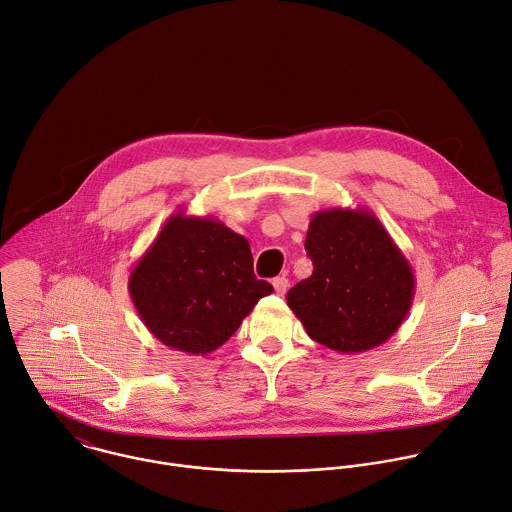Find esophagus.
Segmentation results:
<instances>
[{"mask_svg":"<svg viewBox=\"0 0 512 512\" xmlns=\"http://www.w3.org/2000/svg\"><path fill=\"white\" fill-rule=\"evenodd\" d=\"M273 287H275L277 295H285V291H287V287H289L287 277H275V279H273Z\"/></svg>","mask_w":512,"mask_h":512,"instance_id":"esophagus-1","label":"esophagus"}]
</instances>
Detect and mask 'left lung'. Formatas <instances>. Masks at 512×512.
Wrapping results in <instances>:
<instances>
[{
    "label": "left lung",
    "instance_id": "left-lung-1",
    "mask_svg": "<svg viewBox=\"0 0 512 512\" xmlns=\"http://www.w3.org/2000/svg\"><path fill=\"white\" fill-rule=\"evenodd\" d=\"M305 249L313 273L287 293V305L317 344L342 354L382 346L406 319L414 271L368 209L317 211Z\"/></svg>",
    "mask_w": 512,
    "mask_h": 512
}]
</instances>
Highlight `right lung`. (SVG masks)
<instances>
[{
  "label": "right lung",
  "mask_w": 512,
  "mask_h": 512,
  "mask_svg": "<svg viewBox=\"0 0 512 512\" xmlns=\"http://www.w3.org/2000/svg\"><path fill=\"white\" fill-rule=\"evenodd\" d=\"M132 303L164 346L191 356L219 350L273 293L253 273L249 241L213 217H170L128 277Z\"/></svg>",
  "instance_id": "add662e5"
}]
</instances>
